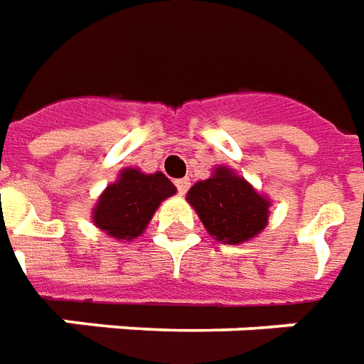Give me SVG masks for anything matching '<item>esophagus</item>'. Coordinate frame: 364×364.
Segmentation results:
<instances>
[{"label": "esophagus", "mask_w": 364, "mask_h": 364, "mask_svg": "<svg viewBox=\"0 0 364 364\" xmlns=\"http://www.w3.org/2000/svg\"><path fill=\"white\" fill-rule=\"evenodd\" d=\"M175 187H177V191H179L181 195H185L187 189L191 187V181L189 179H177V181H175Z\"/></svg>", "instance_id": "1"}]
</instances>
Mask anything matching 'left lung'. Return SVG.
I'll use <instances>...</instances> for the list:
<instances>
[{
	"label": "left lung",
	"instance_id": "obj_1",
	"mask_svg": "<svg viewBox=\"0 0 364 364\" xmlns=\"http://www.w3.org/2000/svg\"><path fill=\"white\" fill-rule=\"evenodd\" d=\"M207 232L226 244H240L258 236L268 225L270 200L230 167L220 165L205 181L187 193Z\"/></svg>",
	"mask_w": 364,
	"mask_h": 364
}]
</instances>
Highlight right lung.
<instances>
[{
	"mask_svg": "<svg viewBox=\"0 0 364 364\" xmlns=\"http://www.w3.org/2000/svg\"><path fill=\"white\" fill-rule=\"evenodd\" d=\"M175 191L173 183L161 171L147 175L126 167L100 195L92 223L116 240H132L146 230L159 203L175 195Z\"/></svg>",
	"mask_w": 364,
	"mask_h": 364,
	"instance_id": "right-lung-1",
	"label": "right lung"
}]
</instances>
